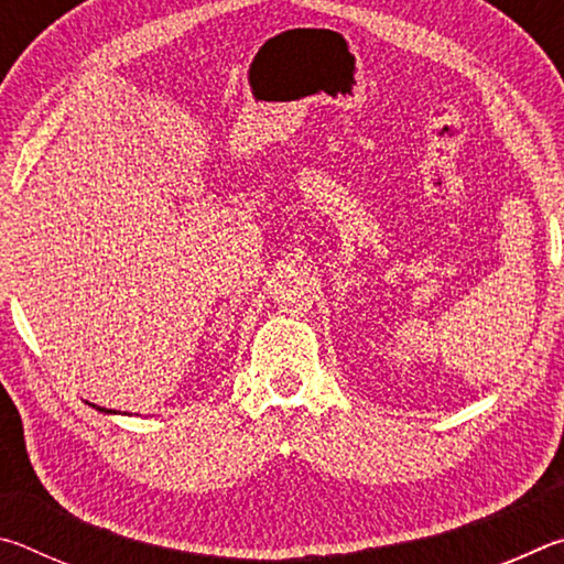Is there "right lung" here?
<instances>
[{"label": "right lung", "mask_w": 564, "mask_h": 564, "mask_svg": "<svg viewBox=\"0 0 564 564\" xmlns=\"http://www.w3.org/2000/svg\"><path fill=\"white\" fill-rule=\"evenodd\" d=\"M99 410V413H117V410H109V408H99V405H94Z\"/></svg>", "instance_id": "obj_1"}]
</instances>
